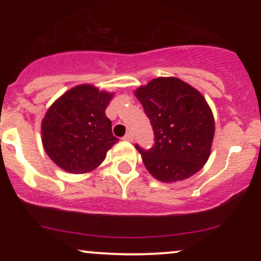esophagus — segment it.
<instances>
[{"mask_svg": "<svg viewBox=\"0 0 261 261\" xmlns=\"http://www.w3.org/2000/svg\"><path fill=\"white\" fill-rule=\"evenodd\" d=\"M122 139H124L125 141H133L134 140V135L131 133H127L124 137H122Z\"/></svg>", "mask_w": 261, "mask_h": 261, "instance_id": "esophagus-1", "label": "esophagus"}]
</instances>
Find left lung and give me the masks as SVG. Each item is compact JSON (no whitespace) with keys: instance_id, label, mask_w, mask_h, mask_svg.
I'll return each mask as SVG.
<instances>
[{"instance_id":"1","label":"left lung","mask_w":261,"mask_h":261,"mask_svg":"<svg viewBox=\"0 0 261 261\" xmlns=\"http://www.w3.org/2000/svg\"><path fill=\"white\" fill-rule=\"evenodd\" d=\"M149 119L154 143L135 145L155 179L176 181L194 175L208 160L215 134L211 109L201 93L174 77H160L136 91Z\"/></svg>"}]
</instances>
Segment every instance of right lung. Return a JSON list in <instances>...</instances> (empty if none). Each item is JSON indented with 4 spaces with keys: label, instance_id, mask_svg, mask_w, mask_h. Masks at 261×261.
Returning a JSON list of instances; mask_svg holds the SVG:
<instances>
[{
    "label": "right lung",
    "instance_id": "right-lung-1",
    "mask_svg": "<svg viewBox=\"0 0 261 261\" xmlns=\"http://www.w3.org/2000/svg\"><path fill=\"white\" fill-rule=\"evenodd\" d=\"M113 94L83 85L66 92L50 107L41 124L43 145L60 168L91 172L118 142L106 109Z\"/></svg>",
    "mask_w": 261,
    "mask_h": 261
}]
</instances>
